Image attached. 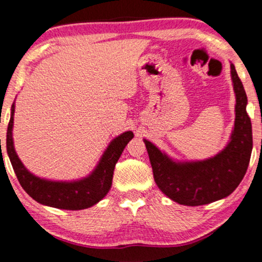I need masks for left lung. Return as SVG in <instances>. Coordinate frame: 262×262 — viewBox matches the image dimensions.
Masks as SVG:
<instances>
[{"label":"left lung","mask_w":262,"mask_h":262,"mask_svg":"<svg viewBox=\"0 0 262 262\" xmlns=\"http://www.w3.org/2000/svg\"><path fill=\"white\" fill-rule=\"evenodd\" d=\"M230 69L236 99L235 124L223 150L205 160L178 161L143 139L156 185L181 205H205L225 198L235 191L248 168L253 149L252 123L246 111L248 100L232 63Z\"/></svg>","instance_id":"1"}]
</instances>
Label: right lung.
Returning <instances> with one entry per match:
<instances>
[{
  "mask_svg": "<svg viewBox=\"0 0 262 262\" xmlns=\"http://www.w3.org/2000/svg\"><path fill=\"white\" fill-rule=\"evenodd\" d=\"M14 112L15 102H13L10 108V120L7 130V154L20 185L35 202L56 209L83 210L98 204L108 193L112 186L114 167L125 146L134 138V132H123L113 138L96 167L87 177L74 181H55L37 177L21 162L14 148Z\"/></svg>",
  "mask_w": 262,
  "mask_h": 262,
  "instance_id": "right-lung-1",
  "label": "right lung"
}]
</instances>
